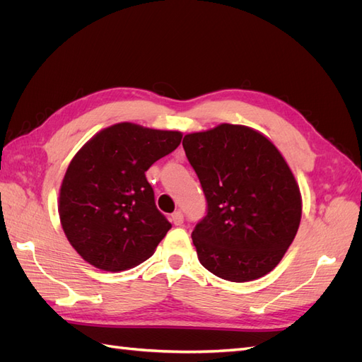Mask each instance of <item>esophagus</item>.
<instances>
[{
    "mask_svg": "<svg viewBox=\"0 0 362 362\" xmlns=\"http://www.w3.org/2000/svg\"><path fill=\"white\" fill-rule=\"evenodd\" d=\"M170 221L173 222V225H177V226L182 225V222H184V216H182V211H180V210L173 211V213H172V216H170Z\"/></svg>",
    "mask_w": 362,
    "mask_h": 362,
    "instance_id": "1",
    "label": "esophagus"
}]
</instances>
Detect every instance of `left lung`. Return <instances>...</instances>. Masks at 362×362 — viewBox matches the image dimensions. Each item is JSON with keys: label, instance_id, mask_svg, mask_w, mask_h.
<instances>
[{"label": "left lung", "instance_id": "obj_1", "mask_svg": "<svg viewBox=\"0 0 362 362\" xmlns=\"http://www.w3.org/2000/svg\"><path fill=\"white\" fill-rule=\"evenodd\" d=\"M182 146L208 205L192 233L201 264L231 282L267 275L302 217L299 184L286 158L259 131L233 124L185 134Z\"/></svg>", "mask_w": 362, "mask_h": 362}]
</instances>
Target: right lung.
<instances>
[{
  "mask_svg": "<svg viewBox=\"0 0 362 362\" xmlns=\"http://www.w3.org/2000/svg\"><path fill=\"white\" fill-rule=\"evenodd\" d=\"M182 133L120 122L96 133L71 160L59 192L64 235L96 269L122 272L154 254L170 229L145 172Z\"/></svg>",
  "mask_w": 362,
  "mask_h": 362,
  "instance_id": "add662e5",
  "label": "right lung"
}]
</instances>
